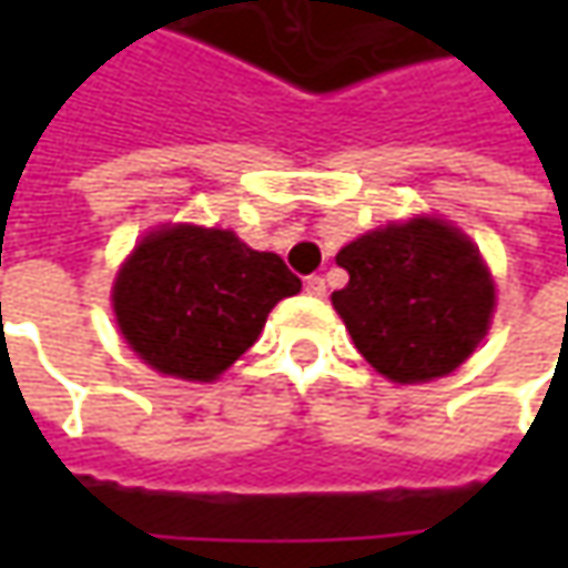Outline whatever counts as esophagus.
Listing matches in <instances>:
<instances>
[{
  "instance_id": "1",
  "label": "esophagus",
  "mask_w": 568,
  "mask_h": 568,
  "mask_svg": "<svg viewBox=\"0 0 568 568\" xmlns=\"http://www.w3.org/2000/svg\"><path fill=\"white\" fill-rule=\"evenodd\" d=\"M303 287H306V294H310V296H325V277H318V274H310Z\"/></svg>"
}]
</instances>
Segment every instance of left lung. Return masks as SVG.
<instances>
[{
    "label": "left lung",
    "mask_w": 568,
    "mask_h": 568,
    "mask_svg": "<svg viewBox=\"0 0 568 568\" xmlns=\"http://www.w3.org/2000/svg\"><path fill=\"white\" fill-rule=\"evenodd\" d=\"M338 265L351 281L332 303L385 379L448 376L490 328V272L468 236L439 217L369 230L338 252Z\"/></svg>",
    "instance_id": "obj_1"
}]
</instances>
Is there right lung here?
Instances as JSON below:
<instances>
[{
  "label": "right lung",
  "mask_w": 568,
  "mask_h": 568,
  "mask_svg": "<svg viewBox=\"0 0 568 568\" xmlns=\"http://www.w3.org/2000/svg\"><path fill=\"white\" fill-rule=\"evenodd\" d=\"M300 287L281 255L250 250L233 230L164 224L122 262L113 313L151 369L211 382L255 344L274 303Z\"/></svg>",
  "instance_id": "right-lung-1"
}]
</instances>
